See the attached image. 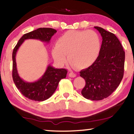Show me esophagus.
<instances>
[{
	"label": "esophagus",
	"instance_id": "34e87169",
	"mask_svg": "<svg viewBox=\"0 0 134 134\" xmlns=\"http://www.w3.org/2000/svg\"><path fill=\"white\" fill-rule=\"evenodd\" d=\"M69 77H75L76 76V75L73 72H70L69 74Z\"/></svg>",
	"mask_w": 134,
	"mask_h": 134
}]
</instances>
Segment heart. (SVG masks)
I'll list each match as a JSON object with an SVG mask.
<instances>
[{
	"mask_svg": "<svg viewBox=\"0 0 134 134\" xmlns=\"http://www.w3.org/2000/svg\"><path fill=\"white\" fill-rule=\"evenodd\" d=\"M100 48V38L95 31H69L57 40L52 56L58 63L63 64L67 55L71 67L84 69L97 60Z\"/></svg>",
	"mask_w": 134,
	"mask_h": 134,
	"instance_id": "heart-1",
	"label": "heart"
}]
</instances>
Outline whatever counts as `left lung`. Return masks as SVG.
Here are the masks:
<instances>
[{"mask_svg":"<svg viewBox=\"0 0 134 134\" xmlns=\"http://www.w3.org/2000/svg\"><path fill=\"white\" fill-rule=\"evenodd\" d=\"M94 27L100 34L102 43L97 60L80 71L86 82L81 94L87 99L100 100L110 96L122 80L125 53L114 34L100 27Z\"/></svg>","mask_w":134,"mask_h":134,"instance_id":"8db88e82","label":"left lung"}]
</instances>
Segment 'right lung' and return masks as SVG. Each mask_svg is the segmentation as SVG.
Returning a JSON list of instances; mask_svg holds the SVG:
<instances>
[{
  "instance_id": "right-lung-1",
  "label": "right lung",
  "mask_w": 134,
  "mask_h": 134,
  "mask_svg": "<svg viewBox=\"0 0 134 134\" xmlns=\"http://www.w3.org/2000/svg\"><path fill=\"white\" fill-rule=\"evenodd\" d=\"M57 31L49 27H40L24 34L19 40L13 52V79L15 86L21 93L29 99L44 101L52 96L57 88L59 82L66 77L67 71L65 69H55L48 65L43 75L35 82H26L21 79L18 73L15 57L19 47L26 40H38L49 43L52 36Z\"/></svg>"
}]
</instances>
